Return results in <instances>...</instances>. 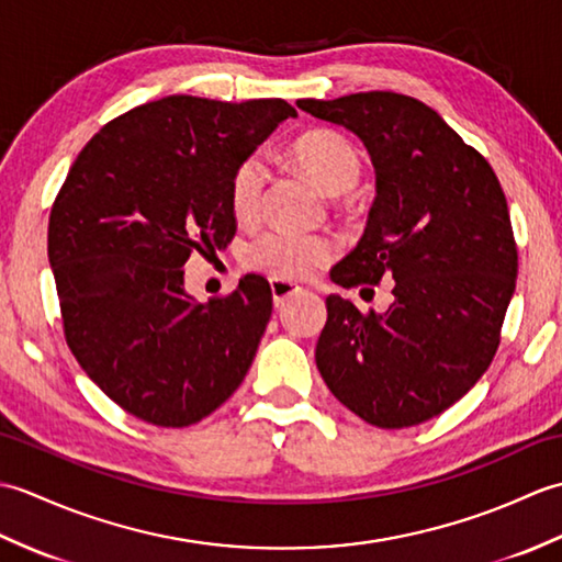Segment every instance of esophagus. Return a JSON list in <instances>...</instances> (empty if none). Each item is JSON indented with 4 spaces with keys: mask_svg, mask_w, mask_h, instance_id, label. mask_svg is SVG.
Here are the masks:
<instances>
[{
    "mask_svg": "<svg viewBox=\"0 0 562 562\" xmlns=\"http://www.w3.org/2000/svg\"><path fill=\"white\" fill-rule=\"evenodd\" d=\"M270 290H272V302H274V306H282L284 302L290 300V296L302 292V288H296L294 282L280 280V278H272V280H270Z\"/></svg>",
    "mask_w": 562,
    "mask_h": 562,
    "instance_id": "esophagus-1",
    "label": "esophagus"
}]
</instances>
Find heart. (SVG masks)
I'll list each match as a JSON object with an SVG mask.
<instances>
[{"instance_id": "heart-1", "label": "heart", "mask_w": 562, "mask_h": 562, "mask_svg": "<svg viewBox=\"0 0 562 562\" xmlns=\"http://www.w3.org/2000/svg\"><path fill=\"white\" fill-rule=\"evenodd\" d=\"M292 161L328 195L348 193L360 181L362 157L350 139L336 133L304 135L290 147ZM268 183V164L260 154H250L236 166L229 186V202L236 220L250 222L258 217L262 193ZM330 238L268 232L246 248V266L272 274L280 280H304L333 258Z\"/></svg>"}]
</instances>
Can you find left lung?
I'll return each mask as SVG.
<instances>
[{"mask_svg": "<svg viewBox=\"0 0 562 562\" xmlns=\"http://www.w3.org/2000/svg\"><path fill=\"white\" fill-rule=\"evenodd\" d=\"M296 105L360 137L376 173L367 229L330 280H393L384 314L328 296L316 367L369 425H420L465 396L495 357L517 284L505 193L491 164L423 101L364 91Z\"/></svg>", "mask_w": 562, "mask_h": 562, "instance_id": "obj_1", "label": "left lung"}]
</instances>
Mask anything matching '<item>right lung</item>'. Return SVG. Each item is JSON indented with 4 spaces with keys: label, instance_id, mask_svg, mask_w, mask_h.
Returning a JSON list of instances; mask_svg holds the SVG:
<instances>
[{
    "label": "right lung",
    "instance_id": "right-lung-1",
    "mask_svg": "<svg viewBox=\"0 0 562 562\" xmlns=\"http://www.w3.org/2000/svg\"><path fill=\"white\" fill-rule=\"evenodd\" d=\"M296 111L282 99L166 97L103 125L71 164L47 224L65 338L130 415L200 423L241 384L272 314L266 278L198 304L186 260L232 241L236 166Z\"/></svg>",
    "mask_w": 562,
    "mask_h": 562
}]
</instances>
